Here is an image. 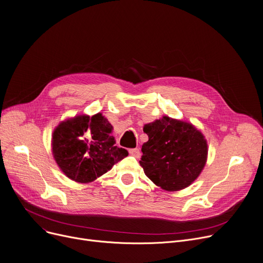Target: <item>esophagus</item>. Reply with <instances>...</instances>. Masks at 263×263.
<instances>
[{
    "label": "esophagus",
    "instance_id": "34e87169",
    "mask_svg": "<svg viewBox=\"0 0 263 263\" xmlns=\"http://www.w3.org/2000/svg\"><path fill=\"white\" fill-rule=\"evenodd\" d=\"M129 154L135 158H140L141 157V151L139 148H132L129 149Z\"/></svg>",
    "mask_w": 263,
    "mask_h": 263
}]
</instances>
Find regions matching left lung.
<instances>
[{"label":"left lung","mask_w":263,"mask_h":263,"mask_svg":"<svg viewBox=\"0 0 263 263\" xmlns=\"http://www.w3.org/2000/svg\"><path fill=\"white\" fill-rule=\"evenodd\" d=\"M148 142L140 161L146 176L166 191L189 186L201 173L208 146L201 132L191 123L164 116L146 124Z\"/></svg>","instance_id":"left-lung-1"}]
</instances>
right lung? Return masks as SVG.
I'll list each match as a JSON object with an SVG mask.
<instances>
[{
  "instance_id": "1",
  "label": "right lung",
  "mask_w": 263,
  "mask_h": 263,
  "mask_svg": "<svg viewBox=\"0 0 263 263\" xmlns=\"http://www.w3.org/2000/svg\"><path fill=\"white\" fill-rule=\"evenodd\" d=\"M112 129L100 113L61 122L53 132L52 151L63 173L77 182L88 183L126 158L128 151L115 145Z\"/></svg>"
}]
</instances>
